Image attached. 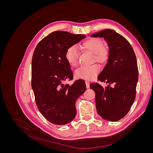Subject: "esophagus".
Listing matches in <instances>:
<instances>
[{
    "mask_svg": "<svg viewBox=\"0 0 153 153\" xmlns=\"http://www.w3.org/2000/svg\"><path fill=\"white\" fill-rule=\"evenodd\" d=\"M85 84H86L87 89H89V82L88 80H86L85 81Z\"/></svg>",
    "mask_w": 153,
    "mask_h": 153,
    "instance_id": "34e87169",
    "label": "esophagus"
}]
</instances>
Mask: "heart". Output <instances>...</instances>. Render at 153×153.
Segmentation results:
<instances>
[{
	"instance_id": "1",
	"label": "heart",
	"mask_w": 153,
	"mask_h": 153,
	"mask_svg": "<svg viewBox=\"0 0 153 153\" xmlns=\"http://www.w3.org/2000/svg\"><path fill=\"white\" fill-rule=\"evenodd\" d=\"M83 47L89 52L94 54V58L97 61L105 63L109 57L108 50L104 47L102 41L98 38H91L83 43ZM78 51L76 45H71L67 48L65 58L67 62L72 66H75L78 62ZM100 67L97 64L90 66H82L75 71L77 78L84 80H92L98 75Z\"/></svg>"
}]
</instances>
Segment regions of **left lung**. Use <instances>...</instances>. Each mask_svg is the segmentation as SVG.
Segmentation results:
<instances>
[{
	"instance_id": "1",
	"label": "left lung",
	"mask_w": 153,
	"mask_h": 153,
	"mask_svg": "<svg viewBox=\"0 0 153 153\" xmlns=\"http://www.w3.org/2000/svg\"><path fill=\"white\" fill-rule=\"evenodd\" d=\"M91 36L103 38L109 47L107 63L98 77L107 86L90 85L96 94L97 112L106 121H117L128 113L135 99L138 79L135 54L128 40L114 30L106 29Z\"/></svg>"
}]
</instances>
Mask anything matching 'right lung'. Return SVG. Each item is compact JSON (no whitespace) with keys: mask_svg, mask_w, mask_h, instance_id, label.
<instances>
[{"mask_svg":"<svg viewBox=\"0 0 153 153\" xmlns=\"http://www.w3.org/2000/svg\"><path fill=\"white\" fill-rule=\"evenodd\" d=\"M86 38L85 35L55 31L37 45L32 59V82L37 106L45 118L57 125L66 124L75 118V103L86 90L84 80L64 84L73 79L65 58L67 48Z\"/></svg>","mask_w":153,"mask_h":153,"instance_id":"obj_1","label":"right lung"}]
</instances>
